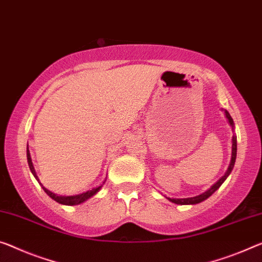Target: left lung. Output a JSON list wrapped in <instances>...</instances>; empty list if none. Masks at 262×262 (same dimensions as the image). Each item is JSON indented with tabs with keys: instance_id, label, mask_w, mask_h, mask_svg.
Masks as SVG:
<instances>
[{
	"instance_id": "8db88e82",
	"label": "left lung",
	"mask_w": 262,
	"mask_h": 262,
	"mask_svg": "<svg viewBox=\"0 0 262 262\" xmlns=\"http://www.w3.org/2000/svg\"><path fill=\"white\" fill-rule=\"evenodd\" d=\"M225 111V116H226V118L228 119V123L229 125L232 126V128H234V123H233V119L231 117V115L228 114L227 110H224ZM235 158H236V137L233 136L232 138V158H231V163H229V166L227 168L226 173H225V176L221 177V178L216 182L214 185L211 188H208L206 192L201 193V194L196 195V196H192V198H183V199H173V198H167L170 201L174 204H178V205H195V204H199L201 201L206 200L207 198H210V196L214 193L218 188L221 186V184H223L225 180H226L227 177L229 176V173L232 172L233 167H234V164H235Z\"/></svg>"
}]
</instances>
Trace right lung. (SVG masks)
I'll use <instances>...</instances> for the list:
<instances>
[{
	"instance_id": "1",
	"label": "right lung",
	"mask_w": 262,
	"mask_h": 262,
	"mask_svg": "<svg viewBox=\"0 0 262 262\" xmlns=\"http://www.w3.org/2000/svg\"><path fill=\"white\" fill-rule=\"evenodd\" d=\"M27 159H28V164H29V167H30L31 173H33L34 177L36 178V180H37V182L39 183L38 177H37V174H36V172H35L33 162H31L30 152H29V150H28V146H27ZM39 184H41V183H39ZM103 184H104V183H103ZM41 186L43 187L44 192H46L47 194L49 195L51 199H54L55 201H57L58 204L68 205V206H74V205L82 204V203H84V201H85V200L91 198V196H94V195L96 194V193H97V192L100 190V187H102V185H100V186H98V187H96V188H92V190H89V191L83 192V193H79V194H75V195H58V194H55L54 192L47 190V188L44 187L42 184H41Z\"/></svg>"
}]
</instances>
